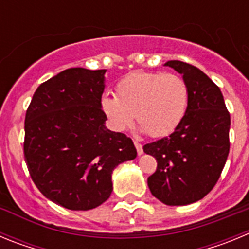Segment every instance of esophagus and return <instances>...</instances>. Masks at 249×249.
<instances>
[{"mask_svg": "<svg viewBox=\"0 0 249 249\" xmlns=\"http://www.w3.org/2000/svg\"><path fill=\"white\" fill-rule=\"evenodd\" d=\"M135 146H136V149H137L138 156L142 155V153H143V147H142V144L138 143V142H136V141H135Z\"/></svg>", "mask_w": 249, "mask_h": 249, "instance_id": "obj_1", "label": "esophagus"}]
</instances>
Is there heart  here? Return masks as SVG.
<instances>
[{
  "mask_svg": "<svg viewBox=\"0 0 249 249\" xmlns=\"http://www.w3.org/2000/svg\"><path fill=\"white\" fill-rule=\"evenodd\" d=\"M188 106V89L181 76L135 71L121 78L116 94L105 93L101 108L112 128L123 132L137 118L140 131L164 137L183 120Z\"/></svg>",
  "mask_w": 249,
  "mask_h": 249,
  "instance_id": "heart-1",
  "label": "heart"
}]
</instances>
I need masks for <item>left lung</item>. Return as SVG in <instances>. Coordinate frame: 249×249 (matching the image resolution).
<instances>
[{
	"label": "left lung",
	"mask_w": 249,
	"mask_h": 249,
	"mask_svg": "<svg viewBox=\"0 0 249 249\" xmlns=\"http://www.w3.org/2000/svg\"><path fill=\"white\" fill-rule=\"evenodd\" d=\"M188 89L183 120L167 137L143 146L157 160L147 179L149 191L167 206H186L212 191L230 153L231 117L223 94L210 77L195 66L168 61Z\"/></svg>",
	"instance_id": "left-lung-1"
}]
</instances>
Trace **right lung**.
Wrapping results in <instances>:
<instances>
[{
  "instance_id": "right-lung-1",
  "label": "right lung",
  "mask_w": 249,
  "mask_h": 249,
  "mask_svg": "<svg viewBox=\"0 0 249 249\" xmlns=\"http://www.w3.org/2000/svg\"><path fill=\"white\" fill-rule=\"evenodd\" d=\"M106 70L76 67L39 85L25 118V160L46 198L89 211L109 198L112 172L137 157L131 138L106 127Z\"/></svg>"
}]
</instances>
